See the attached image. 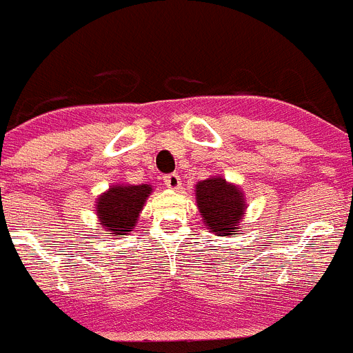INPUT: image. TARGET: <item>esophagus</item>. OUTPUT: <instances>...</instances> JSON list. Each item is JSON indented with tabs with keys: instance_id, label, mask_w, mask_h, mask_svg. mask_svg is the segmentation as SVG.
<instances>
[{
	"instance_id": "1",
	"label": "esophagus",
	"mask_w": 353,
	"mask_h": 353,
	"mask_svg": "<svg viewBox=\"0 0 353 353\" xmlns=\"http://www.w3.org/2000/svg\"><path fill=\"white\" fill-rule=\"evenodd\" d=\"M164 183L170 189H180V185H182V179H180L179 173H170L164 176Z\"/></svg>"
}]
</instances>
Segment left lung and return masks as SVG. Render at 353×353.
I'll return each mask as SVG.
<instances>
[{
  "label": "left lung",
  "instance_id": "8db88e82",
  "mask_svg": "<svg viewBox=\"0 0 353 353\" xmlns=\"http://www.w3.org/2000/svg\"><path fill=\"white\" fill-rule=\"evenodd\" d=\"M196 205L203 225L218 236L239 232L246 210V201L239 188L221 176H210L196 183Z\"/></svg>",
  "mask_w": 353,
  "mask_h": 353
}]
</instances>
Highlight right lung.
Wrapping results in <instances>:
<instances>
[{"instance_id": "add662e5", "label": "right lung", "mask_w": 353, "mask_h": 353, "mask_svg": "<svg viewBox=\"0 0 353 353\" xmlns=\"http://www.w3.org/2000/svg\"><path fill=\"white\" fill-rule=\"evenodd\" d=\"M152 185H110L108 191L99 194L96 200V216L99 225L107 234L112 236H126L135 223L144 207L146 198L152 194Z\"/></svg>"}]
</instances>
